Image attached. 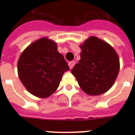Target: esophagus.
<instances>
[{
    "label": "esophagus",
    "instance_id": "1",
    "mask_svg": "<svg viewBox=\"0 0 135 135\" xmlns=\"http://www.w3.org/2000/svg\"><path fill=\"white\" fill-rule=\"evenodd\" d=\"M74 64H75V62L74 61H71L69 63V68H70V69H71L74 67Z\"/></svg>",
    "mask_w": 135,
    "mask_h": 135
}]
</instances>
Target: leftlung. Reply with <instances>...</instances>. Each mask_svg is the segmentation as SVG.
Returning a JSON list of instances; mask_svg holds the SVG:
<instances>
[{"label": "left lung", "mask_w": 135, "mask_h": 135, "mask_svg": "<svg viewBox=\"0 0 135 135\" xmlns=\"http://www.w3.org/2000/svg\"><path fill=\"white\" fill-rule=\"evenodd\" d=\"M79 63L71 69L79 87L89 95H99L112 86L119 71L116 50L106 42L91 36L80 45Z\"/></svg>", "instance_id": "obj_1"}]
</instances>
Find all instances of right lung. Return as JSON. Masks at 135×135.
Segmentation results:
<instances>
[{"label":"right lung","mask_w":135,"mask_h":135,"mask_svg":"<svg viewBox=\"0 0 135 135\" xmlns=\"http://www.w3.org/2000/svg\"><path fill=\"white\" fill-rule=\"evenodd\" d=\"M17 69L19 79L29 93L45 98L57 90L63 74L69 67L57 50L56 42L42 37L22 52Z\"/></svg>","instance_id":"add662e5"}]
</instances>
